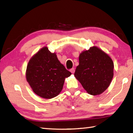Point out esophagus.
Segmentation results:
<instances>
[{
	"mask_svg": "<svg viewBox=\"0 0 133 133\" xmlns=\"http://www.w3.org/2000/svg\"><path fill=\"white\" fill-rule=\"evenodd\" d=\"M70 71L71 72L72 74H74V72H75V69H74V68H72V69H71L70 70Z\"/></svg>",
	"mask_w": 133,
	"mask_h": 133,
	"instance_id": "1",
	"label": "esophagus"
}]
</instances>
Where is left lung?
<instances>
[{"label": "left lung", "instance_id": "8db88e82", "mask_svg": "<svg viewBox=\"0 0 133 133\" xmlns=\"http://www.w3.org/2000/svg\"><path fill=\"white\" fill-rule=\"evenodd\" d=\"M74 76L88 94H101L108 88L113 77V62L108 54L96 46L82 51Z\"/></svg>", "mask_w": 133, "mask_h": 133}]
</instances>
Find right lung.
<instances>
[{"mask_svg": "<svg viewBox=\"0 0 133 133\" xmlns=\"http://www.w3.org/2000/svg\"><path fill=\"white\" fill-rule=\"evenodd\" d=\"M71 73L44 46L30 58L26 70V79L33 91L45 99L56 97L62 90L64 80Z\"/></svg>", "mask_w": 133, "mask_h": 133, "instance_id": "1", "label": "right lung"}]
</instances>
